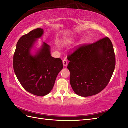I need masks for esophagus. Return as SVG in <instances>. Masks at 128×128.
Here are the masks:
<instances>
[{
    "label": "esophagus",
    "instance_id": "34e87169",
    "mask_svg": "<svg viewBox=\"0 0 128 128\" xmlns=\"http://www.w3.org/2000/svg\"><path fill=\"white\" fill-rule=\"evenodd\" d=\"M62 64H63V66H66L67 65H68V62L66 59H64L63 60H62Z\"/></svg>",
    "mask_w": 128,
    "mask_h": 128
}]
</instances>
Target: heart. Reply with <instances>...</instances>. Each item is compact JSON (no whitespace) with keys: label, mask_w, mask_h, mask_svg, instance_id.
<instances>
[{"label":"heart","mask_w":128,"mask_h":128,"mask_svg":"<svg viewBox=\"0 0 128 128\" xmlns=\"http://www.w3.org/2000/svg\"><path fill=\"white\" fill-rule=\"evenodd\" d=\"M73 41H74V40H73L72 38H70L69 39H66L64 40V43L66 44H70L72 43Z\"/></svg>","instance_id":"1"}]
</instances>
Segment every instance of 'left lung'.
I'll list each match as a JSON object with an SVG mask.
<instances>
[{
  "mask_svg": "<svg viewBox=\"0 0 128 128\" xmlns=\"http://www.w3.org/2000/svg\"><path fill=\"white\" fill-rule=\"evenodd\" d=\"M68 59L70 85L75 93L81 97L102 91L109 83L116 66L113 46L108 37L82 46Z\"/></svg>",
  "mask_w": 128,
  "mask_h": 128,
  "instance_id": "1",
  "label": "left lung"
}]
</instances>
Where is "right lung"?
Segmentation results:
<instances>
[{
    "label": "right lung",
    "instance_id": "1",
    "mask_svg": "<svg viewBox=\"0 0 128 128\" xmlns=\"http://www.w3.org/2000/svg\"><path fill=\"white\" fill-rule=\"evenodd\" d=\"M44 34L37 28L21 37L16 44L13 66L15 75L26 90L44 96L53 89L56 78L63 68L62 60L51 56L50 47L42 42L37 48V40Z\"/></svg>",
    "mask_w": 128,
    "mask_h": 128
}]
</instances>
